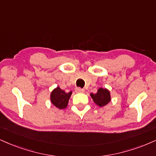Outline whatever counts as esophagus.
<instances>
[{
  "instance_id": "1",
  "label": "esophagus",
  "mask_w": 156,
  "mask_h": 156,
  "mask_svg": "<svg viewBox=\"0 0 156 156\" xmlns=\"http://www.w3.org/2000/svg\"><path fill=\"white\" fill-rule=\"evenodd\" d=\"M75 92H76V93H84V90L82 89V88L80 87H76L75 88Z\"/></svg>"
}]
</instances>
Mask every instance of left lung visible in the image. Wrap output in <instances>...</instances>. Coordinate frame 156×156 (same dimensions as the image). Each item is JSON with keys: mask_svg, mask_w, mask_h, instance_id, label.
I'll return each instance as SVG.
<instances>
[{"mask_svg": "<svg viewBox=\"0 0 156 156\" xmlns=\"http://www.w3.org/2000/svg\"><path fill=\"white\" fill-rule=\"evenodd\" d=\"M90 96L96 105L100 107H103L107 105L111 101V94L106 88L100 87L95 94L91 93Z\"/></svg>", "mask_w": 156, "mask_h": 156, "instance_id": "8db88e82", "label": "left lung"}]
</instances>
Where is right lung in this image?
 Wrapping results in <instances>:
<instances>
[{
	"mask_svg": "<svg viewBox=\"0 0 156 156\" xmlns=\"http://www.w3.org/2000/svg\"><path fill=\"white\" fill-rule=\"evenodd\" d=\"M72 92L66 93L59 87L55 88L51 94V101L53 105L59 109L66 108Z\"/></svg>",
	"mask_w": 156,
	"mask_h": 156,
	"instance_id": "obj_1",
	"label": "right lung"
}]
</instances>
